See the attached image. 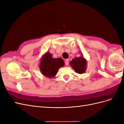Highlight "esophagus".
<instances>
[{"label":"esophagus","mask_w":124,"mask_h":124,"mask_svg":"<svg viewBox=\"0 0 124 124\" xmlns=\"http://www.w3.org/2000/svg\"><path fill=\"white\" fill-rule=\"evenodd\" d=\"M65 65H68V64H69V59H66L65 60Z\"/></svg>","instance_id":"obj_1"}]
</instances>
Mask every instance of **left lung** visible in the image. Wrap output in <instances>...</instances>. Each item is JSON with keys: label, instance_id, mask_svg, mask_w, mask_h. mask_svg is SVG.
Masks as SVG:
<instances>
[{"label": "left lung", "instance_id": "obj_1", "mask_svg": "<svg viewBox=\"0 0 124 124\" xmlns=\"http://www.w3.org/2000/svg\"><path fill=\"white\" fill-rule=\"evenodd\" d=\"M70 64L74 71L78 73L82 74L86 71L87 62L86 59L83 57L82 54H81L80 57H75L72 61H70Z\"/></svg>", "mask_w": 124, "mask_h": 124}]
</instances>
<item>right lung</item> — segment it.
Masks as SVG:
<instances>
[{"label":"right lung","instance_id":"obj_1","mask_svg":"<svg viewBox=\"0 0 124 124\" xmlns=\"http://www.w3.org/2000/svg\"><path fill=\"white\" fill-rule=\"evenodd\" d=\"M39 68L41 73L47 78H54L57 73L59 69L65 65L64 62L61 58H54L47 52L41 59Z\"/></svg>","mask_w":124,"mask_h":124}]
</instances>
